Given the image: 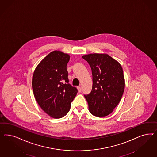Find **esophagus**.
I'll return each instance as SVG.
<instances>
[{
	"label": "esophagus",
	"mask_w": 157,
	"mask_h": 157,
	"mask_svg": "<svg viewBox=\"0 0 157 157\" xmlns=\"http://www.w3.org/2000/svg\"><path fill=\"white\" fill-rule=\"evenodd\" d=\"M77 88H78V91L79 92H81L82 91V87L81 86H79L77 87Z\"/></svg>",
	"instance_id": "obj_1"
}]
</instances>
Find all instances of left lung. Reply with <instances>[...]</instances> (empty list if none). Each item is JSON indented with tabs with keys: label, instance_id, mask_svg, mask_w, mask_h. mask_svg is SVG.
I'll return each instance as SVG.
<instances>
[{
	"label": "left lung",
	"instance_id": "8db88e82",
	"mask_svg": "<svg viewBox=\"0 0 157 157\" xmlns=\"http://www.w3.org/2000/svg\"><path fill=\"white\" fill-rule=\"evenodd\" d=\"M82 58L89 63L92 70V91L84 95L89 111L98 117L107 116L119 104L124 92L122 68L108 54H87Z\"/></svg>",
	"mask_w": 157,
	"mask_h": 157
}]
</instances>
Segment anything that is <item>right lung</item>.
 Masks as SVG:
<instances>
[{"label":"right lung","mask_w":157,"mask_h":157,"mask_svg":"<svg viewBox=\"0 0 157 157\" xmlns=\"http://www.w3.org/2000/svg\"><path fill=\"white\" fill-rule=\"evenodd\" d=\"M70 59L68 54L53 51L42 59L33 74L35 98L40 108L54 118H62L69 112L78 92L68 83L67 65Z\"/></svg>","instance_id":"1"}]
</instances>
